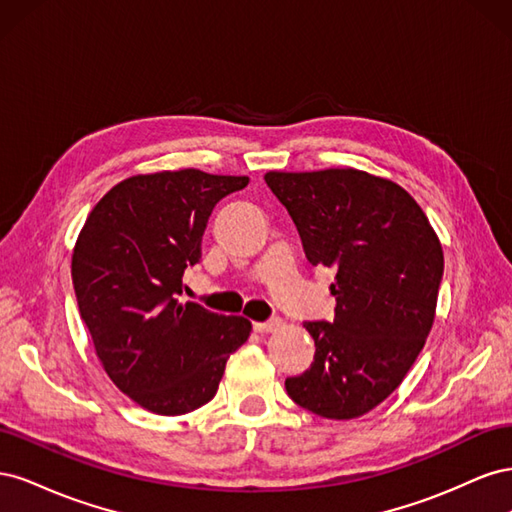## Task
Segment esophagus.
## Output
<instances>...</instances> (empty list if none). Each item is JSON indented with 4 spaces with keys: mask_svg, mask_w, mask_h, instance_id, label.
<instances>
[{
    "mask_svg": "<svg viewBox=\"0 0 512 512\" xmlns=\"http://www.w3.org/2000/svg\"><path fill=\"white\" fill-rule=\"evenodd\" d=\"M282 327V320L280 318H271L267 322H254V331L256 333H271L275 329Z\"/></svg>",
    "mask_w": 512,
    "mask_h": 512,
    "instance_id": "34e87169",
    "label": "esophagus"
}]
</instances>
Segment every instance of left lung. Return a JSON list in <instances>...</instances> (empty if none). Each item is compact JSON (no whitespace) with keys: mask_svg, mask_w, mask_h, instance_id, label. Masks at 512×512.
Instances as JSON below:
<instances>
[{"mask_svg":"<svg viewBox=\"0 0 512 512\" xmlns=\"http://www.w3.org/2000/svg\"><path fill=\"white\" fill-rule=\"evenodd\" d=\"M265 181L307 260L337 271L335 316L303 322L314 363L286 378V391L324 418L363 416L397 389L425 346L444 273L438 235L404 188L363 170H271Z\"/></svg>","mask_w":512,"mask_h":512,"instance_id":"8db88e82","label":"left lung"}]
</instances>
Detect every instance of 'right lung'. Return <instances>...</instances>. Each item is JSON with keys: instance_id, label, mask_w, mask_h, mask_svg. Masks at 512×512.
<instances>
[{"instance_id": "obj_1", "label": "right lung", "mask_w": 512, "mask_h": 512, "mask_svg": "<svg viewBox=\"0 0 512 512\" xmlns=\"http://www.w3.org/2000/svg\"><path fill=\"white\" fill-rule=\"evenodd\" d=\"M247 183L196 168L123 179L76 239L72 284L98 359L117 389L153 414L205 406L228 356L250 337L243 316L179 301L213 207Z\"/></svg>"}]
</instances>
